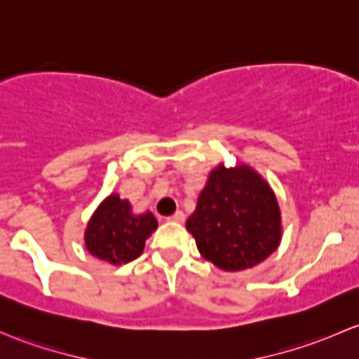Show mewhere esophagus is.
Here are the masks:
<instances>
[{"mask_svg": "<svg viewBox=\"0 0 359 359\" xmlns=\"http://www.w3.org/2000/svg\"><path fill=\"white\" fill-rule=\"evenodd\" d=\"M168 221H175V223H184V212L178 210V212H175L172 216H169Z\"/></svg>", "mask_w": 359, "mask_h": 359, "instance_id": "1", "label": "esophagus"}]
</instances>
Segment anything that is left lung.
I'll list each match as a JSON object with an SVG mask.
<instances>
[{
    "label": "left lung",
    "mask_w": 359,
    "mask_h": 359,
    "mask_svg": "<svg viewBox=\"0 0 359 359\" xmlns=\"http://www.w3.org/2000/svg\"><path fill=\"white\" fill-rule=\"evenodd\" d=\"M187 230L198 252L223 271L259 264L282 242V212L275 191L247 164H217L198 195Z\"/></svg>",
    "instance_id": "8db88e82"
}]
</instances>
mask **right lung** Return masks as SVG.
Masks as SVG:
<instances>
[{"label": "right lung", "mask_w": 359, "mask_h": 359, "mask_svg": "<svg viewBox=\"0 0 359 359\" xmlns=\"http://www.w3.org/2000/svg\"><path fill=\"white\" fill-rule=\"evenodd\" d=\"M157 226L150 210L133 212L131 202L110 194L88 221L84 245L91 256L109 264H126L142 256L147 238Z\"/></svg>", "instance_id": "right-lung-1"}]
</instances>
